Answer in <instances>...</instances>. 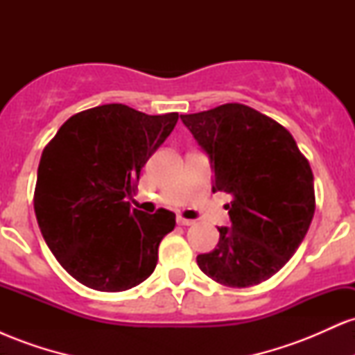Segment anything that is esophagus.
<instances>
[{"label": "esophagus", "instance_id": "34e87169", "mask_svg": "<svg viewBox=\"0 0 355 355\" xmlns=\"http://www.w3.org/2000/svg\"><path fill=\"white\" fill-rule=\"evenodd\" d=\"M177 223L178 225H185V227H189V225H193V220H190V218H183V217H177Z\"/></svg>", "mask_w": 355, "mask_h": 355}]
</instances>
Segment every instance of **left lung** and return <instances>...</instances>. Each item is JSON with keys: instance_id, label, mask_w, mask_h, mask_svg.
Instances as JSON below:
<instances>
[{"instance_id": "left-lung-1", "label": "left lung", "mask_w": 355, "mask_h": 355, "mask_svg": "<svg viewBox=\"0 0 355 355\" xmlns=\"http://www.w3.org/2000/svg\"><path fill=\"white\" fill-rule=\"evenodd\" d=\"M210 157L211 190L230 193V227L197 257L200 270L227 287H252L288 262L315 211L313 175L294 137L242 103L180 115Z\"/></svg>"}]
</instances>
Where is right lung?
Segmentation results:
<instances>
[{
  "label": "right lung",
  "mask_w": 355,
  "mask_h": 355,
  "mask_svg": "<svg viewBox=\"0 0 355 355\" xmlns=\"http://www.w3.org/2000/svg\"><path fill=\"white\" fill-rule=\"evenodd\" d=\"M178 113L146 115L121 103L68 118L44 146L35 187L40 230L60 266L100 292H123L157 267L175 214L132 209L148 158L172 133Z\"/></svg>",
  "instance_id": "1"
}]
</instances>
